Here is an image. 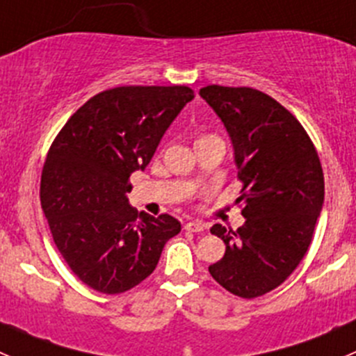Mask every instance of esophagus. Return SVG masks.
Wrapping results in <instances>:
<instances>
[{"mask_svg": "<svg viewBox=\"0 0 356 356\" xmlns=\"http://www.w3.org/2000/svg\"><path fill=\"white\" fill-rule=\"evenodd\" d=\"M184 229L189 232H201L204 229V225L200 224V222H188V224L184 225Z\"/></svg>", "mask_w": 356, "mask_h": 356, "instance_id": "obj_1", "label": "esophagus"}]
</instances>
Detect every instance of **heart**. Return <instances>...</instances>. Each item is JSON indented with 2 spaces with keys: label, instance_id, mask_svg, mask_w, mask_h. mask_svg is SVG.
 Instances as JSON below:
<instances>
[{
  "label": "heart",
  "instance_id": "obj_1",
  "mask_svg": "<svg viewBox=\"0 0 356 356\" xmlns=\"http://www.w3.org/2000/svg\"><path fill=\"white\" fill-rule=\"evenodd\" d=\"M207 138H210V136H201L200 139H207ZM200 139H198V141H200Z\"/></svg>",
  "mask_w": 356,
  "mask_h": 356
}]
</instances>
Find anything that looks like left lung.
Segmentation results:
<instances>
[{
  "label": "left lung",
  "mask_w": 356,
  "mask_h": 356,
  "mask_svg": "<svg viewBox=\"0 0 356 356\" xmlns=\"http://www.w3.org/2000/svg\"><path fill=\"white\" fill-rule=\"evenodd\" d=\"M200 96L231 136L246 218L238 231L210 229L225 254L208 270L229 293L251 300L281 286L303 260L324 204V172L303 125L268 95L213 84Z\"/></svg>",
  "instance_id": "left-lung-1"
}]
</instances>
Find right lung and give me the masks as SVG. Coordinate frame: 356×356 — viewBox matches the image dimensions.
Masks as SVG:
<instances>
[{
	"label": "right lung",
	"instance_id": "1",
	"mask_svg": "<svg viewBox=\"0 0 356 356\" xmlns=\"http://www.w3.org/2000/svg\"><path fill=\"white\" fill-rule=\"evenodd\" d=\"M195 98L186 86H122L84 103L46 156L41 207L75 275L105 294L132 289L155 270L181 232L172 215L129 204L132 172L145 170L168 125Z\"/></svg>",
	"mask_w": 356,
	"mask_h": 356
}]
</instances>
